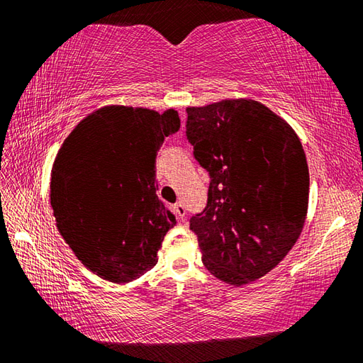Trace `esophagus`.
I'll return each instance as SVG.
<instances>
[{
  "label": "esophagus",
  "mask_w": 363,
  "mask_h": 363,
  "mask_svg": "<svg viewBox=\"0 0 363 363\" xmlns=\"http://www.w3.org/2000/svg\"><path fill=\"white\" fill-rule=\"evenodd\" d=\"M173 210H174V213H176V216H177V219H184L186 218V206H184V203H176L174 206H173Z\"/></svg>",
  "instance_id": "obj_1"
}]
</instances>
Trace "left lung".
Instances as JSON below:
<instances>
[{"label":"left lung","instance_id":"1","mask_svg":"<svg viewBox=\"0 0 363 363\" xmlns=\"http://www.w3.org/2000/svg\"><path fill=\"white\" fill-rule=\"evenodd\" d=\"M186 136L210 176L206 206L190 218L201 261L219 280L245 285L296 243L309 201V168L296 133L262 104L187 107Z\"/></svg>","mask_w":363,"mask_h":363}]
</instances>
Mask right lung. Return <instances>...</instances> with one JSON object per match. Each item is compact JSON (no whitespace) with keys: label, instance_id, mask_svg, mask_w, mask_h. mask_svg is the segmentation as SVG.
<instances>
[{"label":"right lung","instance_id":"add662e5","mask_svg":"<svg viewBox=\"0 0 363 363\" xmlns=\"http://www.w3.org/2000/svg\"><path fill=\"white\" fill-rule=\"evenodd\" d=\"M181 126L169 108L110 106L79 121L56 157L51 206L57 229L91 272L128 284L158 262L176 216L157 196V153Z\"/></svg>","mask_w":363,"mask_h":363}]
</instances>
